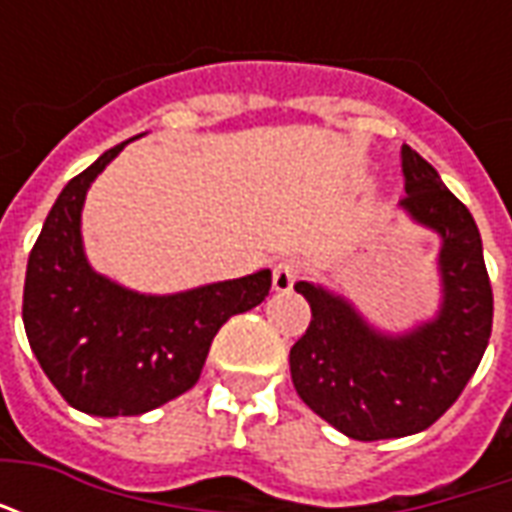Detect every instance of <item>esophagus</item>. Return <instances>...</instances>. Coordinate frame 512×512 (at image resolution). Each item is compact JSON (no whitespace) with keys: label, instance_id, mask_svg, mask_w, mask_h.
Instances as JSON below:
<instances>
[{"label":"esophagus","instance_id":"34e87169","mask_svg":"<svg viewBox=\"0 0 512 512\" xmlns=\"http://www.w3.org/2000/svg\"><path fill=\"white\" fill-rule=\"evenodd\" d=\"M301 277V266L296 260H282L274 266V290H290Z\"/></svg>","mask_w":512,"mask_h":512}]
</instances>
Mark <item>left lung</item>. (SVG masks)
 <instances>
[{"label":"left lung","mask_w":512,"mask_h":512,"mask_svg":"<svg viewBox=\"0 0 512 512\" xmlns=\"http://www.w3.org/2000/svg\"><path fill=\"white\" fill-rule=\"evenodd\" d=\"M400 205L441 235L444 304L439 318L406 337L373 332L351 304L310 282V329L290 348L299 397L356 441L400 439L430 428L461 397L494 326V290L472 213L417 150L403 145Z\"/></svg>","instance_id":"obj_1"}]
</instances>
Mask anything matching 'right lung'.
I'll return each instance as SVG.
<instances>
[{
    "mask_svg": "<svg viewBox=\"0 0 512 512\" xmlns=\"http://www.w3.org/2000/svg\"><path fill=\"white\" fill-rule=\"evenodd\" d=\"M126 147L106 150L68 180L29 252L24 329L43 373L73 408L136 417L200 381L216 332L268 296L271 271L175 296H139L87 266L82 205L98 172Z\"/></svg>",
    "mask_w": 512,
    "mask_h": 512,
    "instance_id": "1",
    "label": "right lung"
}]
</instances>
